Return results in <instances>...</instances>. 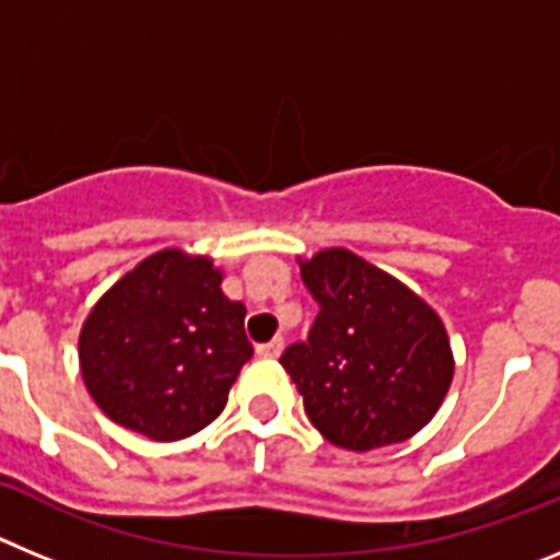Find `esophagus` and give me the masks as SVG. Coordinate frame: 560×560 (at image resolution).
Wrapping results in <instances>:
<instances>
[{"mask_svg":"<svg viewBox=\"0 0 560 560\" xmlns=\"http://www.w3.org/2000/svg\"><path fill=\"white\" fill-rule=\"evenodd\" d=\"M283 348H285L283 336H277V339L266 341V345H257V355H260V359H277V355L283 353Z\"/></svg>","mask_w":560,"mask_h":560,"instance_id":"1","label":"esophagus"}]
</instances>
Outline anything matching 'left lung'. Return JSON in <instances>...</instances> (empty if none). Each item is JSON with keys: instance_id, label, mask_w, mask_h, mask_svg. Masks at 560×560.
I'll return each mask as SVG.
<instances>
[{"instance_id": "obj_1", "label": "left lung", "mask_w": 560, "mask_h": 560, "mask_svg": "<svg viewBox=\"0 0 560 560\" xmlns=\"http://www.w3.org/2000/svg\"><path fill=\"white\" fill-rule=\"evenodd\" d=\"M323 305L305 345L280 364L303 395L308 420L348 452L404 443L446 400L454 353L438 311L407 283L355 252L330 246L296 257Z\"/></svg>"}]
</instances>
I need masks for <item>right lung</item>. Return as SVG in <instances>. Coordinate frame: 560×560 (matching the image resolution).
<instances>
[{"instance_id":"obj_1","label":"right lung","mask_w":560,"mask_h":560,"mask_svg":"<svg viewBox=\"0 0 560 560\" xmlns=\"http://www.w3.org/2000/svg\"><path fill=\"white\" fill-rule=\"evenodd\" d=\"M210 255H148L92 305L78 336L89 395L114 423L160 443L201 432L252 355L246 305Z\"/></svg>"}]
</instances>
